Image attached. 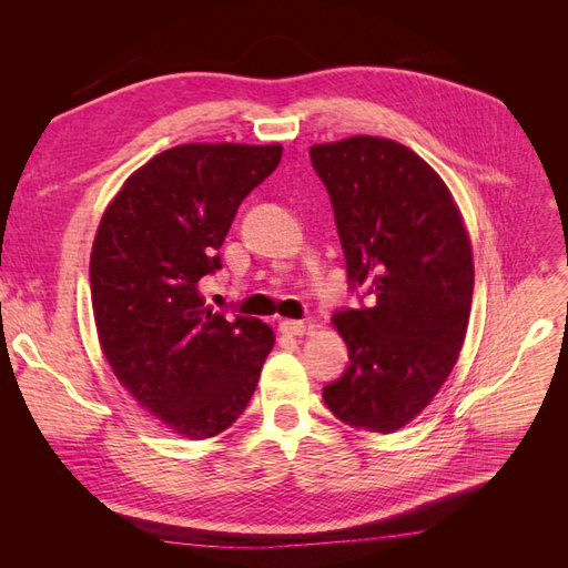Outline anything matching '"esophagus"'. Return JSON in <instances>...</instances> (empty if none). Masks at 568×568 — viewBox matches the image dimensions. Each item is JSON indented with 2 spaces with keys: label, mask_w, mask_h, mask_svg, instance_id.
I'll return each mask as SVG.
<instances>
[{
  "label": "esophagus",
  "mask_w": 568,
  "mask_h": 568,
  "mask_svg": "<svg viewBox=\"0 0 568 568\" xmlns=\"http://www.w3.org/2000/svg\"><path fill=\"white\" fill-rule=\"evenodd\" d=\"M305 329H307L305 322H298V320H284V322H280V332L284 336H303Z\"/></svg>",
  "instance_id": "1"
}]
</instances>
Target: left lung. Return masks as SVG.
<instances>
[{
    "mask_svg": "<svg viewBox=\"0 0 568 568\" xmlns=\"http://www.w3.org/2000/svg\"><path fill=\"white\" fill-rule=\"evenodd\" d=\"M332 196L353 286L372 307L332 317L351 365L324 386L332 415L393 434L434 400L457 363L474 294V255L440 175L415 151L357 134L311 146Z\"/></svg>",
    "mask_w": 568,
    "mask_h": 568,
    "instance_id": "left-lung-1",
    "label": "left lung"
}]
</instances>
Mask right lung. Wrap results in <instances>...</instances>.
I'll use <instances>...</instances> for the list:
<instances>
[{
  "mask_svg": "<svg viewBox=\"0 0 568 568\" xmlns=\"http://www.w3.org/2000/svg\"><path fill=\"white\" fill-rule=\"evenodd\" d=\"M282 146L180 144L153 156L106 205L90 255L99 346L132 398L170 432L213 438L246 409L274 332L230 322L199 291L222 267L239 203Z\"/></svg>",
  "mask_w": 568,
  "mask_h": 568,
  "instance_id": "right-lung-1",
  "label": "right lung"
}]
</instances>
